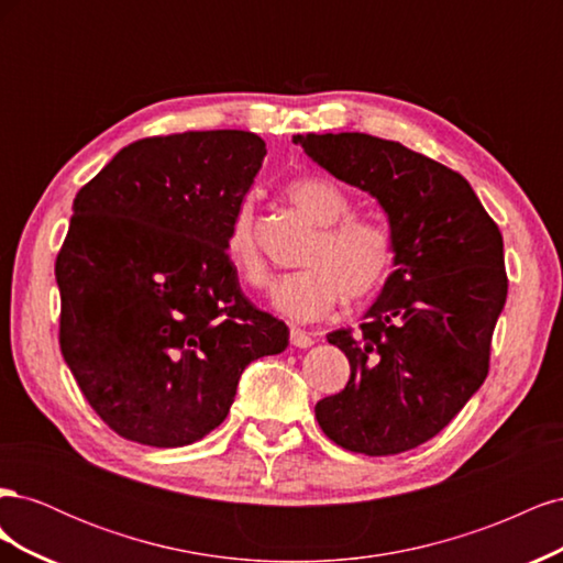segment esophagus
Segmentation results:
<instances>
[{
    "instance_id": "34e87169",
    "label": "esophagus",
    "mask_w": 563,
    "mask_h": 563,
    "mask_svg": "<svg viewBox=\"0 0 563 563\" xmlns=\"http://www.w3.org/2000/svg\"><path fill=\"white\" fill-rule=\"evenodd\" d=\"M291 345L305 350V347H312L314 345V338L310 333H305L300 329H291Z\"/></svg>"
}]
</instances>
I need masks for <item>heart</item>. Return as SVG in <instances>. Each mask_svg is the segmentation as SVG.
<instances>
[{
	"label": "heart",
	"mask_w": 563,
	"mask_h": 563,
	"mask_svg": "<svg viewBox=\"0 0 563 563\" xmlns=\"http://www.w3.org/2000/svg\"><path fill=\"white\" fill-rule=\"evenodd\" d=\"M286 199L319 230L305 249L298 272L277 282L272 305L294 321H317L343 300H364L385 284L395 242L380 220L350 216L352 199L338 183L319 176L296 178L284 187ZM225 253L234 275L249 286H265L269 272L253 234V201L234 209L225 234Z\"/></svg>",
	"instance_id": "obj_1"
}]
</instances>
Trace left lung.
I'll use <instances>...</instances> for the list:
<instances>
[{
    "mask_svg": "<svg viewBox=\"0 0 563 563\" xmlns=\"http://www.w3.org/2000/svg\"><path fill=\"white\" fill-rule=\"evenodd\" d=\"M294 143L376 197L395 242V272L360 329L327 335L350 360V380L317 401L319 428L354 453L411 451L488 376L507 298L503 234L463 176L401 143L368 133H298Z\"/></svg>",
    "mask_w": 563,
    "mask_h": 563,
    "instance_id": "1",
    "label": "left lung"
}]
</instances>
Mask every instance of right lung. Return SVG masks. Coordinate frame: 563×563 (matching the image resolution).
I'll list each match as a JSON object with an SVG mask.
<instances>
[{
  "label": "right lung",
  "mask_w": 563,
  "mask_h": 563,
  "mask_svg": "<svg viewBox=\"0 0 563 563\" xmlns=\"http://www.w3.org/2000/svg\"><path fill=\"white\" fill-rule=\"evenodd\" d=\"M267 155L249 131L152 135L119 150L73 203L56 258L60 352L110 430L187 446L230 413L244 368L288 345L225 253Z\"/></svg>",
  "instance_id": "add662e5"
}]
</instances>
